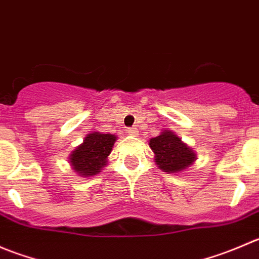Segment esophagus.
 I'll return each instance as SVG.
<instances>
[{
    "label": "esophagus",
    "mask_w": 259,
    "mask_h": 259,
    "mask_svg": "<svg viewBox=\"0 0 259 259\" xmlns=\"http://www.w3.org/2000/svg\"><path fill=\"white\" fill-rule=\"evenodd\" d=\"M127 133H129L130 135H133V137H137V135L139 134L137 127H130V129H127Z\"/></svg>",
    "instance_id": "34e87169"
}]
</instances>
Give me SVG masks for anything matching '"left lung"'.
<instances>
[{"mask_svg":"<svg viewBox=\"0 0 259 259\" xmlns=\"http://www.w3.org/2000/svg\"><path fill=\"white\" fill-rule=\"evenodd\" d=\"M149 145L155 154L156 165L166 173H180L197 159L194 151L170 130H163L160 135L151 138Z\"/></svg>","mask_w":259,"mask_h":259,"instance_id":"left-lung-1","label":"left lung"}]
</instances>
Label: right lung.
Here are the masks:
<instances>
[{
    "label": "right lung",
    "instance_id": "obj_1",
    "mask_svg": "<svg viewBox=\"0 0 259 259\" xmlns=\"http://www.w3.org/2000/svg\"><path fill=\"white\" fill-rule=\"evenodd\" d=\"M116 137L113 134L90 133L70 155V164L79 176L93 177L100 173L108 164Z\"/></svg>",
    "mask_w": 259,
    "mask_h": 259
}]
</instances>
